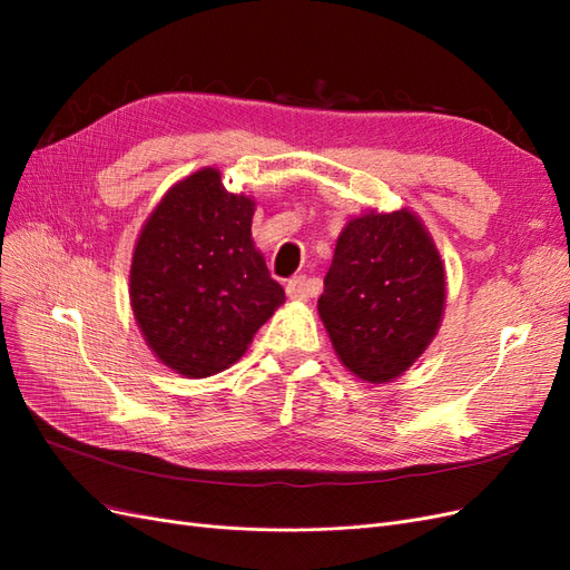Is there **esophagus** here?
<instances>
[{"label": "esophagus", "instance_id": "obj_1", "mask_svg": "<svg viewBox=\"0 0 570 570\" xmlns=\"http://www.w3.org/2000/svg\"><path fill=\"white\" fill-rule=\"evenodd\" d=\"M285 289H287L289 299H299V302H304V299L314 295V285H312V281L306 278V275H297V278H292Z\"/></svg>", "mask_w": 570, "mask_h": 570}]
</instances>
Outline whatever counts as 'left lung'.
I'll return each mask as SVG.
<instances>
[{
  "mask_svg": "<svg viewBox=\"0 0 570 570\" xmlns=\"http://www.w3.org/2000/svg\"><path fill=\"white\" fill-rule=\"evenodd\" d=\"M318 314L340 361L366 383H390L440 331L444 266L409 209L368 212L337 237Z\"/></svg>",
  "mask_w": 570,
  "mask_h": 570,
  "instance_id": "8db88e82",
  "label": "left lung"
}]
</instances>
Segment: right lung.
<instances>
[{"mask_svg": "<svg viewBox=\"0 0 570 570\" xmlns=\"http://www.w3.org/2000/svg\"><path fill=\"white\" fill-rule=\"evenodd\" d=\"M254 199L216 168L176 183L147 218L130 266V306L161 364L209 377L243 356L285 289L252 239Z\"/></svg>", "mask_w": 570, "mask_h": 570, "instance_id": "1", "label": "right lung"}]
</instances>
